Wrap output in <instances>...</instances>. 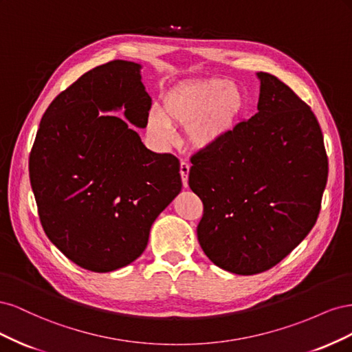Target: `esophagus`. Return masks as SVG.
<instances>
[{
    "label": "esophagus",
    "instance_id": "1",
    "mask_svg": "<svg viewBox=\"0 0 352 352\" xmlns=\"http://www.w3.org/2000/svg\"><path fill=\"white\" fill-rule=\"evenodd\" d=\"M189 170H190V166H189L186 162H182V163H180V177H182L184 188H188V176H189Z\"/></svg>",
    "mask_w": 352,
    "mask_h": 352
}]
</instances>
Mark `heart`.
I'll return each mask as SVG.
<instances>
[{
    "label": "heart",
    "mask_w": 352,
    "mask_h": 352,
    "mask_svg": "<svg viewBox=\"0 0 352 352\" xmlns=\"http://www.w3.org/2000/svg\"><path fill=\"white\" fill-rule=\"evenodd\" d=\"M248 94L223 78L179 83L163 98L162 110L148 114L146 129L160 142H170L172 126H186V140L195 151L216 150L238 129L248 110Z\"/></svg>",
    "instance_id": "b5f03b06"
}]
</instances>
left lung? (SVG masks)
I'll list each match as a JSON object with an SVG mask.
<instances>
[{
  "mask_svg": "<svg viewBox=\"0 0 352 352\" xmlns=\"http://www.w3.org/2000/svg\"><path fill=\"white\" fill-rule=\"evenodd\" d=\"M257 78L258 113L216 150L197 153L189 170V186L204 204L201 248L242 276L272 269L308 235L329 168L311 109L273 74Z\"/></svg>",
  "mask_w": 352,
  "mask_h": 352,
  "instance_id": "left-lung-1",
  "label": "left lung"
}]
</instances>
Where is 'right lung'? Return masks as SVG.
I'll use <instances>...</instances> for the list:
<instances>
[{"label":"right lung","instance_id":"obj_1","mask_svg":"<svg viewBox=\"0 0 352 352\" xmlns=\"http://www.w3.org/2000/svg\"><path fill=\"white\" fill-rule=\"evenodd\" d=\"M142 66L114 60L57 95L42 116L29 177L48 239L74 264L107 273L144 252L154 220L182 189L179 160L142 144L151 98ZM123 108L125 119L107 111Z\"/></svg>","mask_w":352,"mask_h":352}]
</instances>
